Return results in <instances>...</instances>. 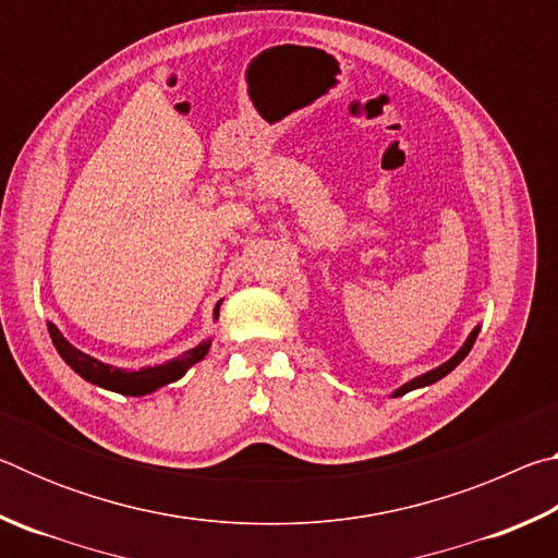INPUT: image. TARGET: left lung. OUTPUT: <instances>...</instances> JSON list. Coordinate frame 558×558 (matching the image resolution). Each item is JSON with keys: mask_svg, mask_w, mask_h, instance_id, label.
Instances as JSON below:
<instances>
[{"mask_svg": "<svg viewBox=\"0 0 558 558\" xmlns=\"http://www.w3.org/2000/svg\"><path fill=\"white\" fill-rule=\"evenodd\" d=\"M477 335H480V327L472 329V332L468 335L465 342H462V347L458 349L456 354H452V356L448 359V362H442L440 366H436V369H430V372H426V374L415 376V379H411V381H405L403 386H399V389H396V391L391 393V399H396V396H403V393H409V391H413V389H423V386H430V384L440 381L442 376H448V374H450L452 369H456V366L462 362V359L468 356V352H470V349H472V344H475Z\"/></svg>", "mask_w": 558, "mask_h": 558, "instance_id": "1", "label": "left lung"}]
</instances>
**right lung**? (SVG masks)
I'll return each instance as SVG.
<instances>
[{
    "label": "right lung",
    "mask_w": 558,
    "mask_h": 558,
    "mask_svg": "<svg viewBox=\"0 0 558 558\" xmlns=\"http://www.w3.org/2000/svg\"><path fill=\"white\" fill-rule=\"evenodd\" d=\"M219 307H221V300L216 302V307H214V319H219ZM49 335H51L56 352L61 354L63 362L69 364L71 369L81 376V379L90 381L93 386H100V389H106V391L122 393V396H145V393L162 389V386L172 384L177 379H182L189 366L202 362V359L209 354V347H211V339H204V342L192 347L184 354L169 359V362L155 364V366H143V369L135 372V369H120V366L106 364L96 356L81 352V349H75L69 339L61 335V329L53 323H49Z\"/></svg>",
    "instance_id": "obj_1"
}]
</instances>
